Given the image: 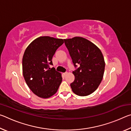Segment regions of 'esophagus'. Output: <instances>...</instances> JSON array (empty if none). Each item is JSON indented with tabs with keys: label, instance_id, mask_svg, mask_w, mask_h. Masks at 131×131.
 <instances>
[{
	"label": "esophagus",
	"instance_id": "esophagus-1",
	"mask_svg": "<svg viewBox=\"0 0 131 131\" xmlns=\"http://www.w3.org/2000/svg\"><path fill=\"white\" fill-rule=\"evenodd\" d=\"M63 75L64 76H66V75H67V74H68V72H65V73H63Z\"/></svg>",
	"mask_w": 131,
	"mask_h": 131
}]
</instances>
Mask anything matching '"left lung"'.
I'll use <instances>...</instances> for the list:
<instances>
[{
	"label": "left lung",
	"mask_w": 131,
	"mask_h": 131,
	"mask_svg": "<svg viewBox=\"0 0 131 131\" xmlns=\"http://www.w3.org/2000/svg\"><path fill=\"white\" fill-rule=\"evenodd\" d=\"M76 69L75 79L70 84L74 94L84 96L94 92L102 80L105 63L102 53L92 42L81 37L64 39ZM79 66L77 68V65Z\"/></svg>",
	"instance_id": "8db88e82"
}]
</instances>
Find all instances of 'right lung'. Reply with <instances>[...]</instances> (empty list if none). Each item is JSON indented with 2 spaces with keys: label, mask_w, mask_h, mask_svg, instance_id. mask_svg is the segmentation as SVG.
Masks as SVG:
<instances>
[{
  "label": "right lung",
  "mask_w": 131,
  "mask_h": 131,
  "mask_svg": "<svg viewBox=\"0 0 131 131\" xmlns=\"http://www.w3.org/2000/svg\"><path fill=\"white\" fill-rule=\"evenodd\" d=\"M63 43V39L41 36L26 48L23 58V72L30 90L42 98H48L57 92L62 80L61 74L55 70L52 58Z\"/></svg>",
  "instance_id": "right-lung-1"
}]
</instances>
